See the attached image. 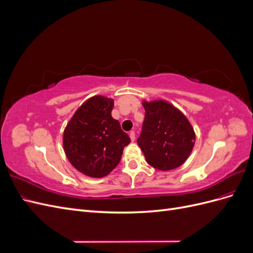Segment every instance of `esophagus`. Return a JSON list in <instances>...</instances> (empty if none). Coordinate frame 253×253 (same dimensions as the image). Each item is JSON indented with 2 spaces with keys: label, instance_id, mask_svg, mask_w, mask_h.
<instances>
[{
  "label": "esophagus",
  "instance_id": "obj_1",
  "mask_svg": "<svg viewBox=\"0 0 253 253\" xmlns=\"http://www.w3.org/2000/svg\"><path fill=\"white\" fill-rule=\"evenodd\" d=\"M128 136H129V138H131V140L132 141H134L135 140V132L134 131H131L128 133Z\"/></svg>",
  "mask_w": 253,
  "mask_h": 253
}]
</instances>
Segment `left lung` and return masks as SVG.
I'll return each instance as SVG.
<instances>
[{"mask_svg": "<svg viewBox=\"0 0 253 253\" xmlns=\"http://www.w3.org/2000/svg\"><path fill=\"white\" fill-rule=\"evenodd\" d=\"M144 121L137 140L147 163L160 171L185 164L195 144V132L188 118L169 101H142Z\"/></svg>", "mask_w": 253, "mask_h": 253, "instance_id": "1", "label": "left lung"}]
</instances>
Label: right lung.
<instances>
[{
	"label": "right lung",
	"instance_id": "add662e5",
	"mask_svg": "<svg viewBox=\"0 0 253 253\" xmlns=\"http://www.w3.org/2000/svg\"><path fill=\"white\" fill-rule=\"evenodd\" d=\"M114 99L93 96L81 104L64 128L63 149L68 162L82 174L101 178L119 164L131 142L112 117Z\"/></svg>",
	"mask_w": 253,
	"mask_h": 253
}]
</instances>
